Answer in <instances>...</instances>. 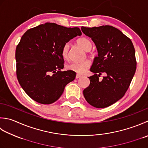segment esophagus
I'll return each instance as SVG.
<instances>
[{"label":"esophagus","instance_id":"34e87169","mask_svg":"<svg viewBox=\"0 0 148 148\" xmlns=\"http://www.w3.org/2000/svg\"><path fill=\"white\" fill-rule=\"evenodd\" d=\"M82 75H80V74H76V79H78V78H79V77H82Z\"/></svg>","mask_w":148,"mask_h":148}]
</instances>
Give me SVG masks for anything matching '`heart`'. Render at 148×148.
<instances>
[{
    "instance_id": "1",
    "label": "heart",
    "mask_w": 148,
    "mask_h": 148,
    "mask_svg": "<svg viewBox=\"0 0 148 148\" xmlns=\"http://www.w3.org/2000/svg\"><path fill=\"white\" fill-rule=\"evenodd\" d=\"M77 44L80 46L83 50L85 51H89L91 50L92 47V44L90 40L86 38H80L77 39L76 41ZM69 43H65L63 46L62 49V56L64 60H67L69 58ZM90 62L89 60H85L82 62H73L69 63L66 65V69L69 71H73L77 74H83L88 70Z\"/></svg>"
}]
</instances>
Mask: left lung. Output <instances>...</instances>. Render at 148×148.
I'll return each instance as SVG.
<instances>
[{"label":"left lung","instance_id":"8db88e82","mask_svg":"<svg viewBox=\"0 0 148 148\" xmlns=\"http://www.w3.org/2000/svg\"><path fill=\"white\" fill-rule=\"evenodd\" d=\"M81 29L98 52L90 68L94 74L88 77L90 83L83 90L84 97L95 108H106L121 99L129 88L137 68L135 48L131 40L113 26ZM103 72L107 76L99 81Z\"/></svg>","mask_w":148,"mask_h":148}]
</instances>
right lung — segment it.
Instances as JSON below:
<instances>
[{
    "mask_svg": "<svg viewBox=\"0 0 148 148\" xmlns=\"http://www.w3.org/2000/svg\"><path fill=\"white\" fill-rule=\"evenodd\" d=\"M82 35L79 27H66L45 23L28 29L16 46V77L32 99L49 105L60 97L65 86L76 77V72L62 71L63 46Z\"/></svg>",
    "mask_w": 148,
    "mask_h": 148,
    "instance_id": "add662e5",
    "label": "right lung"
}]
</instances>
